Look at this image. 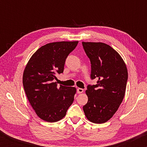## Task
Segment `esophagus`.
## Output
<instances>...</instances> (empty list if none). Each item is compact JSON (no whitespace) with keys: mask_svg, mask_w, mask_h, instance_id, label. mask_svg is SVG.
Here are the masks:
<instances>
[{"mask_svg":"<svg viewBox=\"0 0 147 147\" xmlns=\"http://www.w3.org/2000/svg\"><path fill=\"white\" fill-rule=\"evenodd\" d=\"M77 93H82V92H84V89L83 88H77Z\"/></svg>","mask_w":147,"mask_h":147,"instance_id":"obj_1","label":"esophagus"}]
</instances>
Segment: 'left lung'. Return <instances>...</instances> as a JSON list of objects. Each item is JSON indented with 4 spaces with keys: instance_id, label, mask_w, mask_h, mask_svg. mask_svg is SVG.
Returning <instances> with one entry per match:
<instances>
[{
    "instance_id": "8db88e82",
    "label": "left lung",
    "mask_w": 147,
    "mask_h": 147,
    "mask_svg": "<svg viewBox=\"0 0 147 147\" xmlns=\"http://www.w3.org/2000/svg\"><path fill=\"white\" fill-rule=\"evenodd\" d=\"M91 63V79L96 85L88 86V102L83 106L91 122L102 124L117 111L125 95L128 70L124 61L112 47L101 42H82Z\"/></svg>"
}]
</instances>
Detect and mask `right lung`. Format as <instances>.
<instances>
[{"instance_id":"right-lung-1","label":"right lung","mask_w":147,"mask_h":147,"mask_svg":"<svg viewBox=\"0 0 147 147\" xmlns=\"http://www.w3.org/2000/svg\"><path fill=\"white\" fill-rule=\"evenodd\" d=\"M79 41L53 42L43 45L30 57L24 69L23 84L38 117L48 122L65 117L74 101L76 88L57 86L56 74L63 72L65 59Z\"/></svg>"}]
</instances>
